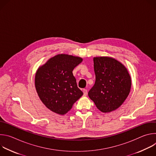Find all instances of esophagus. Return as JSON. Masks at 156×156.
<instances>
[{
  "instance_id": "obj_1",
  "label": "esophagus",
  "mask_w": 156,
  "mask_h": 156,
  "mask_svg": "<svg viewBox=\"0 0 156 156\" xmlns=\"http://www.w3.org/2000/svg\"><path fill=\"white\" fill-rule=\"evenodd\" d=\"M83 95L84 96H86L87 94V90H86V89H83Z\"/></svg>"
}]
</instances>
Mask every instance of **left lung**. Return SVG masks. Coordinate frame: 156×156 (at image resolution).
I'll use <instances>...</instances> for the list:
<instances>
[{"label": "left lung", "instance_id": "left-lung-1", "mask_svg": "<svg viewBox=\"0 0 156 156\" xmlns=\"http://www.w3.org/2000/svg\"><path fill=\"white\" fill-rule=\"evenodd\" d=\"M93 60L96 81L88 96L101 112H112L128 97L131 77L125 66L113 58L94 57Z\"/></svg>", "mask_w": 156, "mask_h": 156}]
</instances>
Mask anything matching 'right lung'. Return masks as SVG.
<instances>
[{"mask_svg": "<svg viewBox=\"0 0 156 156\" xmlns=\"http://www.w3.org/2000/svg\"><path fill=\"white\" fill-rule=\"evenodd\" d=\"M83 59L66 54H58L40 67L35 76L38 96L48 108L64 115L83 94L77 86L73 70Z\"/></svg>", "mask_w": 156, "mask_h": 156, "instance_id": "obj_1", "label": "right lung"}]
</instances>
